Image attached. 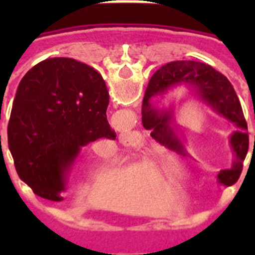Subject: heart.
<instances>
[{
    "instance_id": "b5f03b06",
    "label": "heart",
    "mask_w": 255,
    "mask_h": 255,
    "mask_svg": "<svg viewBox=\"0 0 255 255\" xmlns=\"http://www.w3.org/2000/svg\"><path fill=\"white\" fill-rule=\"evenodd\" d=\"M170 159H172V160H174V157H173V156H170Z\"/></svg>"
}]
</instances>
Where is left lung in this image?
Masks as SVG:
<instances>
[{"label":"left lung","mask_w":255,"mask_h":255,"mask_svg":"<svg viewBox=\"0 0 255 255\" xmlns=\"http://www.w3.org/2000/svg\"><path fill=\"white\" fill-rule=\"evenodd\" d=\"M177 87L185 88L190 96L234 127L228 136V141L233 149V163L230 169H222L217 174V181L221 185H233L241 176L244 160L249 149L248 123L233 86L225 75L212 66L196 61L169 62L152 75L143 99L141 123L159 143L178 153L189 155L184 137L176 128L174 115L181 102L177 106L172 104L168 107H160L155 103V100L163 99L170 90Z\"/></svg>","instance_id":"8db88e82"}]
</instances>
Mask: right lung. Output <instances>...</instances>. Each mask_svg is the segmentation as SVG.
Listing matches in <instances>:
<instances>
[{
    "mask_svg": "<svg viewBox=\"0 0 255 255\" xmlns=\"http://www.w3.org/2000/svg\"><path fill=\"white\" fill-rule=\"evenodd\" d=\"M108 103L102 75L73 58L45 59L22 78L7 141L18 176L37 196L62 201L83 148L115 139Z\"/></svg>",
    "mask_w": 255,
    "mask_h": 255,
    "instance_id": "1",
    "label": "right lung"
}]
</instances>
